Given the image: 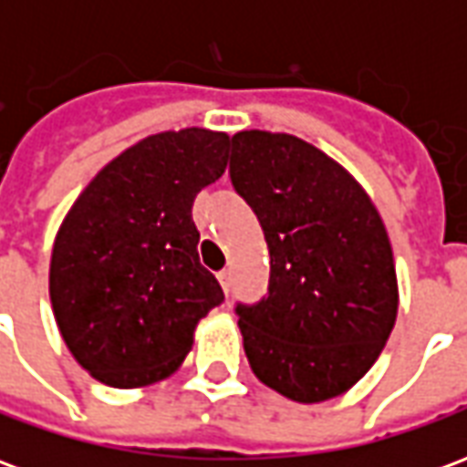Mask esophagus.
<instances>
[{
	"instance_id": "esophagus-1",
	"label": "esophagus",
	"mask_w": 467,
	"mask_h": 467,
	"mask_svg": "<svg viewBox=\"0 0 467 467\" xmlns=\"http://www.w3.org/2000/svg\"><path fill=\"white\" fill-rule=\"evenodd\" d=\"M217 280H220V285H223L224 295H230V273H227V270H223V273L217 275Z\"/></svg>"
}]
</instances>
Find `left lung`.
Listing matches in <instances>:
<instances>
[{"mask_svg":"<svg viewBox=\"0 0 467 467\" xmlns=\"http://www.w3.org/2000/svg\"><path fill=\"white\" fill-rule=\"evenodd\" d=\"M230 180L270 250L267 295L234 307L250 368L295 402L343 395L378 360L398 317L380 214L343 164L293 134H234Z\"/></svg>","mask_w":467,"mask_h":467,"instance_id":"left-lung-1","label":"left lung"}]
</instances>
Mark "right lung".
Returning <instances> with one entry per match:
<instances>
[{"label": "right lung", "instance_id": "1", "mask_svg": "<svg viewBox=\"0 0 467 467\" xmlns=\"http://www.w3.org/2000/svg\"><path fill=\"white\" fill-rule=\"evenodd\" d=\"M227 144L202 127L150 134L105 164L62 220L49 300L62 340L95 380H164L224 300L200 265L192 202L223 177Z\"/></svg>", "mask_w": 467, "mask_h": 467}]
</instances>
